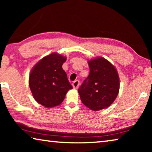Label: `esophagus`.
Wrapping results in <instances>:
<instances>
[{
	"label": "esophagus",
	"mask_w": 152,
	"mask_h": 152,
	"mask_svg": "<svg viewBox=\"0 0 152 152\" xmlns=\"http://www.w3.org/2000/svg\"><path fill=\"white\" fill-rule=\"evenodd\" d=\"M72 84V86H73V88H74V89H77L79 87V85H80V81L79 80H75V81H74L73 82V83Z\"/></svg>",
	"instance_id": "esophagus-1"
}]
</instances>
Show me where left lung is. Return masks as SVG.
Segmentation results:
<instances>
[{
    "mask_svg": "<svg viewBox=\"0 0 152 152\" xmlns=\"http://www.w3.org/2000/svg\"><path fill=\"white\" fill-rule=\"evenodd\" d=\"M88 76L78 89L84 105L93 110L109 107L119 91V77L116 68L106 59L96 58L88 61Z\"/></svg>",
    "mask_w": 152,
    "mask_h": 152,
    "instance_id": "1",
    "label": "left lung"
}]
</instances>
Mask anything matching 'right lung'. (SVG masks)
Returning a JSON list of instances; mask_svg holds the SVG:
<instances>
[{
	"mask_svg": "<svg viewBox=\"0 0 152 152\" xmlns=\"http://www.w3.org/2000/svg\"><path fill=\"white\" fill-rule=\"evenodd\" d=\"M66 60L58 53L42 58L31 71L29 84L36 101L47 108L58 106L72 86L62 65Z\"/></svg>",
	"mask_w": 152,
	"mask_h": 152,
	"instance_id": "obj_1",
	"label": "right lung"
}]
</instances>
